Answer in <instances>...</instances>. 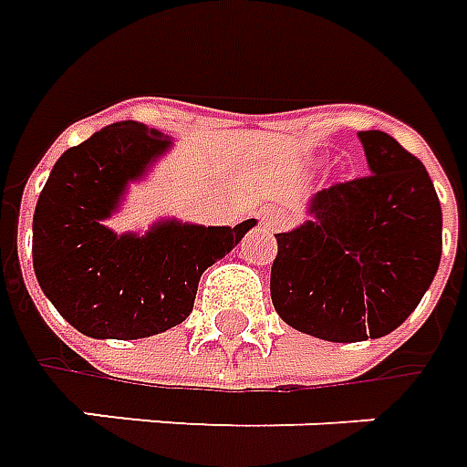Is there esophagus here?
<instances>
[{
  "label": "esophagus",
  "mask_w": 467,
  "mask_h": 467,
  "mask_svg": "<svg viewBox=\"0 0 467 467\" xmlns=\"http://www.w3.org/2000/svg\"><path fill=\"white\" fill-rule=\"evenodd\" d=\"M260 224H263V230H268V233H278L286 222H284V217L278 214V212H274V209H265V212H260L258 214Z\"/></svg>",
  "instance_id": "34e87169"
}]
</instances>
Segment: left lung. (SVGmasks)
I'll return each mask as SVG.
<instances>
[{
    "instance_id": "1",
    "label": "left lung",
    "mask_w": 467,
    "mask_h": 467,
    "mask_svg": "<svg viewBox=\"0 0 467 467\" xmlns=\"http://www.w3.org/2000/svg\"><path fill=\"white\" fill-rule=\"evenodd\" d=\"M358 138L370 173L317 192L312 220L275 234V312L329 342L393 332L417 309L442 255V209L427 168L380 130Z\"/></svg>"
}]
</instances>
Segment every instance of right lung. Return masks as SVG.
I'll use <instances>...</instances> for the list:
<instances>
[{"mask_svg":"<svg viewBox=\"0 0 467 467\" xmlns=\"http://www.w3.org/2000/svg\"><path fill=\"white\" fill-rule=\"evenodd\" d=\"M171 140L140 122H114L53 166L33 217V268L60 317L97 340H140L181 325L199 278L255 224L202 227L158 222L117 234L104 220L130 181L145 176Z\"/></svg>","mask_w":467,"mask_h":467,"instance_id":"right-lung-1","label":"right lung"}]
</instances>
